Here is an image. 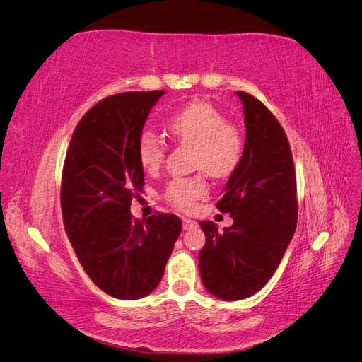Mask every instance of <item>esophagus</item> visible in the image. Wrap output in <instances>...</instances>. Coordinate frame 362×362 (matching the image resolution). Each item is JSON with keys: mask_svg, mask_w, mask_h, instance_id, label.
<instances>
[{"mask_svg": "<svg viewBox=\"0 0 362 362\" xmlns=\"http://www.w3.org/2000/svg\"><path fill=\"white\" fill-rule=\"evenodd\" d=\"M198 228V222L192 221V218H182V229L184 231H190V229Z\"/></svg>", "mask_w": 362, "mask_h": 362, "instance_id": "obj_1", "label": "esophagus"}]
</instances>
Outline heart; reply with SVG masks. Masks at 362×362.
Segmentation results:
<instances>
[{
	"mask_svg": "<svg viewBox=\"0 0 362 362\" xmlns=\"http://www.w3.org/2000/svg\"><path fill=\"white\" fill-rule=\"evenodd\" d=\"M164 128L181 144L194 146V166L214 178L231 175L242 161L245 140L235 125L210 103L193 101L172 113ZM137 156L148 172H156L166 157V145L151 131H144L137 141ZM206 193L202 177L177 178L164 192L166 199L181 210H189L194 201Z\"/></svg>",
	"mask_w": 362,
	"mask_h": 362,
	"instance_id": "obj_1",
	"label": "heart"
}]
</instances>
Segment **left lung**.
Here are the masks:
<instances>
[{"label":"left lung","instance_id":"obj_1","mask_svg":"<svg viewBox=\"0 0 362 362\" xmlns=\"http://www.w3.org/2000/svg\"><path fill=\"white\" fill-rule=\"evenodd\" d=\"M245 113L242 161L216 206L234 223L223 231L199 222L204 287L222 300H240L266 286L286 254L298 223V193L288 139L278 119L255 96L237 92Z\"/></svg>","mask_w":362,"mask_h":362}]
</instances>
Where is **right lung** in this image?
Listing matches in <instances>:
<instances>
[{
  "label": "right lung",
  "instance_id": "obj_1",
  "mask_svg": "<svg viewBox=\"0 0 362 362\" xmlns=\"http://www.w3.org/2000/svg\"><path fill=\"white\" fill-rule=\"evenodd\" d=\"M166 90L108 96L76 125L62 175L63 225L95 286L112 298L141 299L156 290L181 233L175 214L131 216L145 185L137 141Z\"/></svg>",
  "mask_w": 362,
  "mask_h": 362
}]
</instances>
